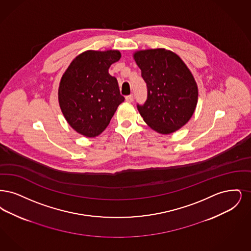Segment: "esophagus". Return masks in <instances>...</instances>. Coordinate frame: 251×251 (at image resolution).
I'll return each instance as SVG.
<instances>
[{"label":"esophagus","instance_id":"esophagus-1","mask_svg":"<svg viewBox=\"0 0 251 251\" xmlns=\"http://www.w3.org/2000/svg\"><path fill=\"white\" fill-rule=\"evenodd\" d=\"M126 101L128 102V103H131L133 101V95H129V96L126 97Z\"/></svg>","mask_w":251,"mask_h":251}]
</instances>
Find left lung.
<instances>
[{
    "instance_id": "1",
    "label": "left lung",
    "mask_w": 251,
    "mask_h": 251,
    "mask_svg": "<svg viewBox=\"0 0 251 251\" xmlns=\"http://www.w3.org/2000/svg\"><path fill=\"white\" fill-rule=\"evenodd\" d=\"M136 64L147 85V99L137 105L144 122L154 131L171 134L189 121L196 109L198 87L182 59L165 49L136 51Z\"/></svg>"
}]
</instances>
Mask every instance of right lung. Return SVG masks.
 <instances>
[{
	"label": "right lung",
	"mask_w": 251,
	"mask_h": 251,
	"mask_svg": "<svg viewBox=\"0 0 251 251\" xmlns=\"http://www.w3.org/2000/svg\"><path fill=\"white\" fill-rule=\"evenodd\" d=\"M118 50H87L77 55L61 78L58 98L67 123L88 138L97 137L109 126L125 98L109 66L120 60Z\"/></svg>",
	"instance_id": "1"
}]
</instances>
